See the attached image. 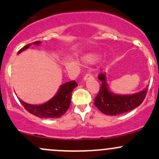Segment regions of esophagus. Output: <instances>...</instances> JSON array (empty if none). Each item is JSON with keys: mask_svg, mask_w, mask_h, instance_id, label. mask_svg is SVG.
Listing matches in <instances>:
<instances>
[{"mask_svg": "<svg viewBox=\"0 0 159 159\" xmlns=\"http://www.w3.org/2000/svg\"><path fill=\"white\" fill-rule=\"evenodd\" d=\"M93 78V75L91 73H87L84 76V81H86L87 79H89V78Z\"/></svg>", "mask_w": 159, "mask_h": 159, "instance_id": "obj_1", "label": "esophagus"}]
</instances>
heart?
<instances>
[{
  "label": "heart",
  "mask_w": 159,
  "mask_h": 159,
  "mask_svg": "<svg viewBox=\"0 0 159 159\" xmlns=\"http://www.w3.org/2000/svg\"><path fill=\"white\" fill-rule=\"evenodd\" d=\"M86 60L88 61L89 62H94V61H96L97 60V57L96 55H94V54H90V55H88L86 57Z\"/></svg>",
  "instance_id": "1"
}]
</instances>
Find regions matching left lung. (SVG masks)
<instances>
[{
  "label": "left lung",
  "instance_id": "obj_1",
  "mask_svg": "<svg viewBox=\"0 0 159 159\" xmlns=\"http://www.w3.org/2000/svg\"><path fill=\"white\" fill-rule=\"evenodd\" d=\"M98 78L101 81L100 88L94 99V104L104 114L116 116L131 111L143 102L147 94L146 88L133 95H116L108 89L104 73H99Z\"/></svg>",
  "mask_w": 159,
  "mask_h": 159
}]
</instances>
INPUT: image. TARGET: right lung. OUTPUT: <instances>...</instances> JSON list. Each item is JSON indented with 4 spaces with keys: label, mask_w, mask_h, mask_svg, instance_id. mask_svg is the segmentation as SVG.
<instances>
[{
    "label": "right lung",
    "mask_w": 159,
    "mask_h": 159,
    "mask_svg": "<svg viewBox=\"0 0 159 159\" xmlns=\"http://www.w3.org/2000/svg\"><path fill=\"white\" fill-rule=\"evenodd\" d=\"M31 43L38 45L41 43V41H37ZM31 43H29L20 49L18 51V53L29 48ZM77 86H78V84L75 82V81H69V82L63 84L61 85L58 93L53 98L49 100L48 102L39 106L30 105V104L25 103L20 99V101L26 110L34 116L43 118H60L65 114L66 111L70 106L71 93L74 88Z\"/></svg>",
    "instance_id": "right-lung-1"
}]
</instances>
